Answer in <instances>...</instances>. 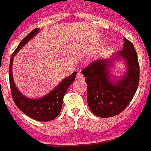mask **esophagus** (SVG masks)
<instances>
[{
	"instance_id": "obj_1",
	"label": "esophagus",
	"mask_w": 151,
	"mask_h": 151,
	"mask_svg": "<svg viewBox=\"0 0 151 151\" xmlns=\"http://www.w3.org/2000/svg\"><path fill=\"white\" fill-rule=\"evenodd\" d=\"M76 80H80V81H84V76H83V74L81 72H79V73L76 75Z\"/></svg>"
}]
</instances>
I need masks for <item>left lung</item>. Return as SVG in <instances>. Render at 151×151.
<instances>
[{
	"instance_id": "8db88e82",
	"label": "left lung",
	"mask_w": 151,
	"mask_h": 151,
	"mask_svg": "<svg viewBox=\"0 0 151 151\" xmlns=\"http://www.w3.org/2000/svg\"><path fill=\"white\" fill-rule=\"evenodd\" d=\"M124 58L126 73L118 81H112L109 68L115 59ZM137 54L131 41L124 38L123 50L109 59L94 61L82 70L88 86L87 101L96 116L108 118L121 113L134 97L139 84Z\"/></svg>"
}]
</instances>
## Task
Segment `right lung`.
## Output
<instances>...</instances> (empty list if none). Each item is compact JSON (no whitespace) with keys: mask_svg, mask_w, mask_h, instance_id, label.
Returning <instances> with one entry per match:
<instances>
[{"mask_svg":"<svg viewBox=\"0 0 151 151\" xmlns=\"http://www.w3.org/2000/svg\"><path fill=\"white\" fill-rule=\"evenodd\" d=\"M38 32H39L38 28H36L32 31L20 42L19 46L17 47V49L12 53L9 67V85H10V90H11L13 100L21 111L37 121L46 122L53 120L59 115L61 110H62V106H63L64 95L67 93L69 86L74 82L77 73L73 72L70 76L65 78L53 90H52L50 93H49L48 94L41 98H38V99L27 98L19 92V89L15 86L14 81L13 79V59H14V57L15 56L16 53L22 49V47L25 45L27 42L29 41L33 36H36Z\"/></svg>","mask_w":151,"mask_h":151,"instance_id":"add662e5","label":"right lung"}]
</instances>
